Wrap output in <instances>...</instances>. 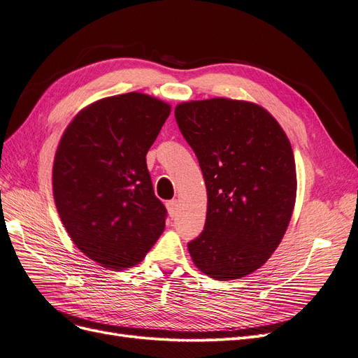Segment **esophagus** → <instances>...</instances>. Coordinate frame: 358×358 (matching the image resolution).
I'll return each mask as SVG.
<instances>
[{
    "label": "esophagus",
    "mask_w": 358,
    "mask_h": 358,
    "mask_svg": "<svg viewBox=\"0 0 358 358\" xmlns=\"http://www.w3.org/2000/svg\"><path fill=\"white\" fill-rule=\"evenodd\" d=\"M167 211L170 214V217H175L178 211H179V201L178 199H170V201H167Z\"/></svg>",
    "instance_id": "obj_1"
}]
</instances>
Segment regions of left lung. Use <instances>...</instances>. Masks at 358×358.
I'll return each instance as SVG.
<instances>
[{
    "label": "left lung",
    "mask_w": 358,
    "mask_h": 358,
    "mask_svg": "<svg viewBox=\"0 0 358 358\" xmlns=\"http://www.w3.org/2000/svg\"><path fill=\"white\" fill-rule=\"evenodd\" d=\"M208 195L204 231L188 242L195 266L216 280L260 268L287 232L296 196L289 139L263 107L213 98L175 108Z\"/></svg>",
    "instance_id": "8db88e82"
}]
</instances>
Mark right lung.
<instances>
[{"label": "right lung", "mask_w": 358, "mask_h": 358, "mask_svg": "<svg viewBox=\"0 0 358 358\" xmlns=\"http://www.w3.org/2000/svg\"><path fill=\"white\" fill-rule=\"evenodd\" d=\"M170 106L145 94L108 96L82 110L55 152L57 211L75 245L103 267L142 262L164 231L147 152Z\"/></svg>", "instance_id": "add662e5"}]
</instances>
